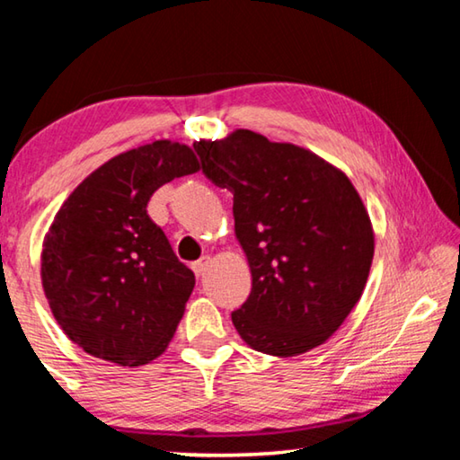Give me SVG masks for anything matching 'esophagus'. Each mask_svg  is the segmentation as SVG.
Here are the masks:
<instances>
[{
	"instance_id": "1",
	"label": "esophagus",
	"mask_w": 460,
	"mask_h": 460,
	"mask_svg": "<svg viewBox=\"0 0 460 460\" xmlns=\"http://www.w3.org/2000/svg\"><path fill=\"white\" fill-rule=\"evenodd\" d=\"M208 266H211V258H208V255H205V258H200L199 261L192 263V271L200 278V276H205V271L208 270Z\"/></svg>"
}]
</instances>
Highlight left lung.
Segmentation results:
<instances>
[{"mask_svg":"<svg viewBox=\"0 0 460 460\" xmlns=\"http://www.w3.org/2000/svg\"><path fill=\"white\" fill-rule=\"evenodd\" d=\"M194 150L202 174L233 192L235 235L252 268V292L231 313L241 339L276 357L323 345L359 302L373 260L355 186L305 147L249 129Z\"/></svg>","mask_w":460,"mask_h":460,"instance_id":"left-lung-1","label":"left lung"}]
</instances>
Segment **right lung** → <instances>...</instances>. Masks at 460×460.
<instances>
[{
  "label": "right lung",
  "mask_w": 460,
  "mask_h": 460,
  "mask_svg": "<svg viewBox=\"0 0 460 460\" xmlns=\"http://www.w3.org/2000/svg\"><path fill=\"white\" fill-rule=\"evenodd\" d=\"M200 170L189 146L158 139L97 168L65 200L44 239L42 286L68 339L137 367L164 353L194 274L147 215L152 194Z\"/></svg>",
  "instance_id": "right-lung-1"
}]
</instances>
